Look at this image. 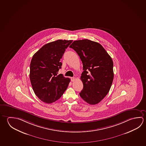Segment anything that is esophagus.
I'll return each instance as SVG.
<instances>
[{"label":"esophagus","mask_w":146,"mask_h":146,"mask_svg":"<svg viewBox=\"0 0 146 146\" xmlns=\"http://www.w3.org/2000/svg\"><path fill=\"white\" fill-rule=\"evenodd\" d=\"M71 79L72 82H74V80H75V77H71Z\"/></svg>","instance_id":"1"}]
</instances>
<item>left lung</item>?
<instances>
[{
  "instance_id": "8db88e82",
  "label": "left lung",
  "mask_w": 146,
  "mask_h": 146,
  "mask_svg": "<svg viewBox=\"0 0 146 146\" xmlns=\"http://www.w3.org/2000/svg\"><path fill=\"white\" fill-rule=\"evenodd\" d=\"M79 55L83 64L84 88L79 95L86 102L95 105L109 92L114 78L112 59L100 44L88 39L73 41L69 46Z\"/></svg>"
}]
</instances>
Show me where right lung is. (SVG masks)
Segmentation results:
<instances>
[{
	"label": "right lung",
	"instance_id": "obj_1",
	"mask_svg": "<svg viewBox=\"0 0 146 146\" xmlns=\"http://www.w3.org/2000/svg\"><path fill=\"white\" fill-rule=\"evenodd\" d=\"M72 41L59 39L46 44L33 56L30 79L35 94L43 102L56 101L68 87L70 79L58 72L62 66L60 59Z\"/></svg>",
	"mask_w": 146,
	"mask_h": 146
}]
</instances>
